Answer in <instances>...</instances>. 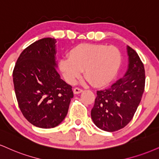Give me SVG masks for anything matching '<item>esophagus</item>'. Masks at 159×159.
Segmentation results:
<instances>
[{"label": "esophagus", "instance_id": "1", "mask_svg": "<svg viewBox=\"0 0 159 159\" xmlns=\"http://www.w3.org/2000/svg\"><path fill=\"white\" fill-rule=\"evenodd\" d=\"M82 91H83V90H82L81 89H80V88L75 87V89H74L73 93H74V94H79V93H81Z\"/></svg>", "mask_w": 159, "mask_h": 159}]
</instances>
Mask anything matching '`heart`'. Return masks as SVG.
<instances>
[{"label":"heart","mask_w":159,"mask_h":159,"mask_svg":"<svg viewBox=\"0 0 159 159\" xmlns=\"http://www.w3.org/2000/svg\"><path fill=\"white\" fill-rule=\"evenodd\" d=\"M121 61V52L115 46L81 43L70 49L68 57H62L58 66L70 84H75L84 70L88 82L102 86L115 77Z\"/></svg>","instance_id":"1"}]
</instances>
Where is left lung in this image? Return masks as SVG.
I'll return each instance as SVG.
<instances>
[{
	"mask_svg": "<svg viewBox=\"0 0 159 159\" xmlns=\"http://www.w3.org/2000/svg\"><path fill=\"white\" fill-rule=\"evenodd\" d=\"M128 67L123 77L110 87L97 91L91 118L99 129L119 130L133 118L145 85V71L136 52L127 46Z\"/></svg>",
	"mask_w": 159,
	"mask_h": 159,
	"instance_id": "left-lung-1",
	"label": "left lung"
}]
</instances>
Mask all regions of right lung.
<instances>
[{
    "instance_id": "add662e5",
    "label": "right lung",
    "mask_w": 159,
    "mask_h": 159,
    "mask_svg": "<svg viewBox=\"0 0 159 159\" xmlns=\"http://www.w3.org/2000/svg\"><path fill=\"white\" fill-rule=\"evenodd\" d=\"M56 40L45 38L20 53L13 70L19 107L35 127L49 129L64 121L73 98L72 87L57 72Z\"/></svg>"
}]
</instances>
